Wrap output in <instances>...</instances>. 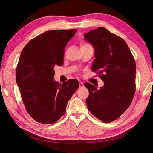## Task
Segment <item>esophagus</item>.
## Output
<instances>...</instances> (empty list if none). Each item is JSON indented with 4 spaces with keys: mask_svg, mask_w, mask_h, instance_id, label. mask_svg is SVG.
I'll use <instances>...</instances> for the list:
<instances>
[{
    "mask_svg": "<svg viewBox=\"0 0 153 153\" xmlns=\"http://www.w3.org/2000/svg\"><path fill=\"white\" fill-rule=\"evenodd\" d=\"M84 87V83L82 82H80L79 83V87L81 88V87Z\"/></svg>",
    "mask_w": 153,
    "mask_h": 153,
    "instance_id": "obj_1",
    "label": "esophagus"
}]
</instances>
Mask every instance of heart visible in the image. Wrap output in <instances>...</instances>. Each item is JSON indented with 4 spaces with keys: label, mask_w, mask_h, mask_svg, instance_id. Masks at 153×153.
<instances>
[{
    "label": "heart",
    "mask_w": 153,
    "mask_h": 153,
    "mask_svg": "<svg viewBox=\"0 0 153 153\" xmlns=\"http://www.w3.org/2000/svg\"><path fill=\"white\" fill-rule=\"evenodd\" d=\"M86 45H89V44H87V43H82L81 45V47H84V46H86Z\"/></svg>",
    "instance_id": "obj_1"
}]
</instances>
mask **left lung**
<instances>
[{
	"instance_id": "1",
	"label": "left lung",
	"mask_w": 153,
	"mask_h": 153,
	"mask_svg": "<svg viewBox=\"0 0 153 153\" xmlns=\"http://www.w3.org/2000/svg\"><path fill=\"white\" fill-rule=\"evenodd\" d=\"M84 38L94 48L91 69L99 73L104 86L100 89L89 83L86 99L88 110L108 123L118 119L131 105L135 92L136 64L125 41L104 27L91 30Z\"/></svg>"
}]
</instances>
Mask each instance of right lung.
Segmentation results:
<instances>
[{"mask_svg":"<svg viewBox=\"0 0 153 153\" xmlns=\"http://www.w3.org/2000/svg\"><path fill=\"white\" fill-rule=\"evenodd\" d=\"M77 30H50L23 49L16 80L27 112L35 121L53 124L65 114L68 101L79 86L76 79L62 84L53 79L54 66L63 65L64 48Z\"/></svg>","mask_w":153,"mask_h":153,"instance_id":"obj_1","label":"right lung"}]
</instances>
